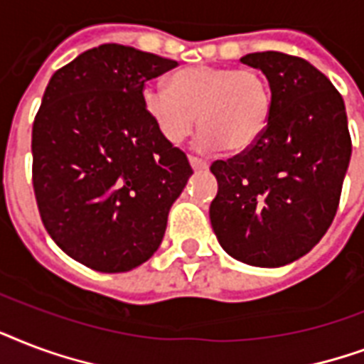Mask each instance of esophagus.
<instances>
[{
  "instance_id": "34e87169",
  "label": "esophagus",
  "mask_w": 364,
  "mask_h": 364,
  "mask_svg": "<svg viewBox=\"0 0 364 364\" xmlns=\"http://www.w3.org/2000/svg\"><path fill=\"white\" fill-rule=\"evenodd\" d=\"M190 165L193 171H205V168L208 167L207 161H203V159H199V157H193V156H190Z\"/></svg>"
}]
</instances>
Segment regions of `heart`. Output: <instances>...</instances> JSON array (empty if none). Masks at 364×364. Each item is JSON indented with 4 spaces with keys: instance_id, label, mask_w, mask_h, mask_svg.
<instances>
[{
    "instance_id": "obj_1",
    "label": "heart",
    "mask_w": 364,
    "mask_h": 364,
    "mask_svg": "<svg viewBox=\"0 0 364 364\" xmlns=\"http://www.w3.org/2000/svg\"><path fill=\"white\" fill-rule=\"evenodd\" d=\"M166 87L146 85L144 112L163 140L182 144L197 123L199 150H250L266 132L273 98L266 77L250 68L190 66L174 72Z\"/></svg>"
}]
</instances>
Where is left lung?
<instances>
[{
  "label": "left lung",
  "instance_id": "8db88e82",
  "mask_svg": "<svg viewBox=\"0 0 364 364\" xmlns=\"http://www.w3.org/2000/svg\"><path fill=\"white\" fill-rule=\"evenodd\" d=\"M273 108L264 136L228 161H214L218 193L210 224L235 260L281 267L319 243L336 214L351 157L348 115L328 77L298 56L250 53Z\"/></svg>",
  "mask_w": 364,
  "mask_h": 364
}]
</instances>
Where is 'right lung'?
Listing matches in <instances>:
<instances>
[{
	"instance_id": "right-lung-1",
	"label": "right lung",
	"mask_w": 364,
	"mask_h": 364,
	"mask_svg": "<svg viewBox=\"0 0 364 364\" xmlns=\"http://www.w3.org/2000/svg\"><path fill=\"white\" fill-rule=\"evenodd\" d=\"M178 62L106 43L56 70L32 129L33 191L45 230L83 266L131 272L150 260L193 174L146 115V81Z\"/></svg>"
}]
</instances>
